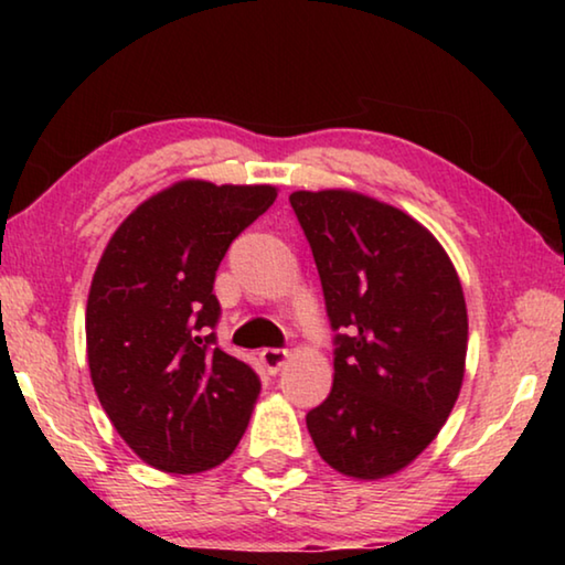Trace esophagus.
<instances>
[{"label": "esophagus", "instance_id": "1", "mask_svg": "<svg viewBox=\"0 0 565 565\" xmlns=\"http://www.w3.org/2000/svg\"><path fill=\"white\" fill-rule=\"evenodd\" d=\"M259 361L264 363V369L269 371V374H276L286 361H289V351L284 349H264L259 353Z\"/></svg>", "mask_w": 565, "mask_h": 565}]
</instances>
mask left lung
<instances>
[{"label": "left lung", "mask_w": 565, "mask_h": 565, "mask_svg": "<svg viewBox=\"0 0 565 565\" xmlns=\"http://www.w3.org/2000/svg\"><path fill=\"white\" fill-rule=\"evenodd\" d=\"M331 329L333 386L306 414L319 456L376 481L434 441L466 371L468 313L451 259L424 224L349 189L294 191Z\"/></svg>", "instance_id": "obj_1"}]
</instances>
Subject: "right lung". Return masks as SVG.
Listing matches in <instances>:
<instances>
[{"mask_svg": "<svg viewBox=\"0 0 565 565\" xmlns=\"http://www.w3.org/2000/svg\"><path fill=\"white\" fill-rule=\"evenodd\" d=\"M276 186L184 179L149 196L104 248L87 299V359L111 426L167 473L224 463L259 376L216 347V269Z\"/></svg>", "mask_w": 565, "mask_h": 565, "instance_id": "right-lung-1", "label": "right lung"}]
</instances>
